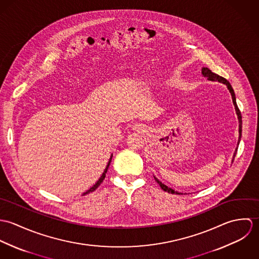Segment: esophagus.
<instances>
[{"label":"esophagus","instance_id":"obj_1","mask_svg":"<svg viewBox=\"0 0 259 259\" xmlns=\"http://www.w3.org/2000/svg\"><path fill=\"white\" fill-rule=\"evenodd\" d=\"M134 131L139 133V134H143L145 132V127L142 125V124H136L134 126Z\"/></svg>","mask_w":259,"mask_h":259}]
</instances>
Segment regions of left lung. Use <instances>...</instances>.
Listing matches in <instances>:
<instances>
[{
  "instance_id": "1",
  "label": "left lung",
  "mask_w": 259,
  "mask_h": 259,
  "mask_svg": "<svg viewBox=\"0 0 259 259\" xmlns=\"http://www.w3.org/2000/svg\"><path fill=\"white\" fill-rule=\"evenodd\" d=\"M201 74L203 76H205V77H207V79L208 80H212V81H219V82H222L223 84H225L226 87H227V89H228V91H229V93H230V95H231V99H232V103H233V106H234V109H235V112H236V115H237V119H238V142H237V147L235 148V151H234V153H233V156H232V160H231V162H233V160H234V157H235V155H236V151H237V148H238V145H239V143H240V140H241V132H242V119H241V113H240V111H239V109H238V107H237V104H236V98H235V94H234V91H233V89H232V87H231V84L229 83V81L227 80V79H225L224 77H222L221 75H219V74H214V73H212L208 68H202L201 69ZM154 178V180H155V182L159 185V186L164 190V191H167V192H169V193H176V194H183L182 192H179V191H176L175 189H172L171 187H168L167 185H164V184H162L157 178H155V177H153Z\"/></svg>"
}]
</instances>
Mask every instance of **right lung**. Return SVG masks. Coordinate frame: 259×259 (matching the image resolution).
I'll use <instances>...</instances> for the list:
<instances>
[{"instance_id":"right-lung-1","label":"right lung","mask_w":259,"mask_h":259,"mask_svg":"<svg viewBox=\"0 0 259 259\" xmlns=\"http://www.w3.org/2000/svg\"><path fill=\"white\" fill-rule=\"evenodd\" d=\"M111 158H112V154L111 155V157H110V160H109V162H108V164H107V166H106V168H105V170H104V172H103V175L101 176V178L99 179V181L95 184V185H93L90 189H88L85 192H83L82 193V195H85V194H89L90 192H93V191H95L101 184L104 182V180H105V178H106V174H107V171H108V169H109V166H110V164H111Z\"/></svg>"}]
</instances>
